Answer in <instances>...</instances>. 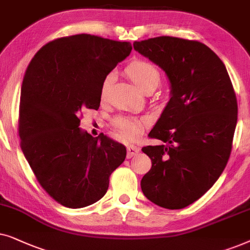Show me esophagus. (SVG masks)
<instances>
[{
  "instance_id": "1",
  "label": "esophagus",
  "mask_w": 250,
  "mask_h": 250,
  "mask_svg": "<svg viewBox=\"0 0 250 250\" xmlns=\"http://www.w3.org/2000/svg\"><path fill=\"white\" fill-rule=\"evenodd\" d=\"M139 151H141V148H139L138 146H136V145H129L128 147H127V158H128V159L132 158V156L137 154V153H138Z\"/></svg>"
}]
</instances>
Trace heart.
Segmentation results:
<instances>
[{
    "label": "heart",
    "instance_id": "1",
    "mask_svg": "<svg viewBox=\"0 0 250 250\" xmlns=\"http://www.w3.org/2000/svg\"><path fill=\"white\" fill-rule=\"evenodd\" d=\"M125 73L132 80V82L145 94L154 91L161 81V74H160L159 69L146 61L131 62L125 68ZM113 80H114L113 73H109L103 79L101 89H99V97L102 101H105L107 98ZM146 122H147V120L144 118L135 119L123 115L115 116L113 120L114 127L125 139H134L137 137L142 129L144 128Z\"/></svg>",
    "mask_w": 250,
    "mask_h": 250
}]
</instances>
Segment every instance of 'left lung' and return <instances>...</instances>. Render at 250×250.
I'll return each instance as SVG.
<instances>
[{
	"label": "left lung",
	"instance_id": "left-lung-1",
	"mask_svg": "<svg viewBox=\"0 0 250 250\" xmlns=\"http://www.w3.org/2000/svg\"><path fill=\"white\" fill-rule=\"evenodd\" d=\"M134 49L159 65L171 98L148 134L164 142L144 146L152 167L142 178L144 195L167 209L185 208L217 181L232 151L238 120L235 92L225 65L199 41L158 36Z\"/></svg>",
	"mask_w": 250,
	"mask_h": 250
}]
</instances>
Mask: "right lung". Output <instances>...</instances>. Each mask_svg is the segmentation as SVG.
Returning <instances> with one entry per match:
<instances>
[{"label":"right lung","mask_w":250,"mask_h":250,"mask_svg":"<svg viewBox=\"0 0 250 250\" xmlns=\"http://www.w3.org/2000/svg\"><path fill=\"white\" fill-rule=\"evenodd\" d=\"M132 49L91 34L52 40L29 62L21 85L18 134L39 184L68 208L95 204L127 148L104 134L79 128L84 109H98L103 79Z\"/></svg>","instance_id":"right-lung-1"}]
</instances>
